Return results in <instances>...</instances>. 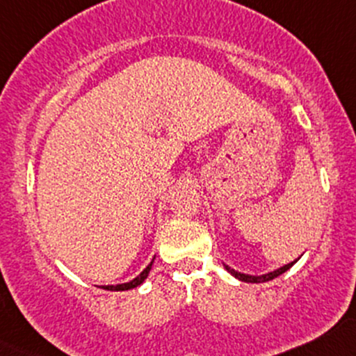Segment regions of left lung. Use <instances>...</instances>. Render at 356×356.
Masks as SVG:
<instances>
[{"label": "left lung", "instance_id": "obj_1", "mask_svg": "<svg viewBox=\"0 0 356 356\" xmlns=\"http://www.w3.org/2000/svg\"><path fill=\"white\" fill-rule=\"evenodd\" d=\"M296 261H298V260L291 261V264L284 265V267L277 268V270H273V272L264 273V275H248V273H241V272H236V270H233V268H232V267H228V265H225V268H226V270H228L229 273H232L233 277H236L238 280H241V282H250V284H261V282H268V280H272V279H275V277L282 275V273H284V272H287L289 268H291L292 265L296 264Z\"/></svg>", "mask_w": 356, "mask_h": 356}]
</instances>
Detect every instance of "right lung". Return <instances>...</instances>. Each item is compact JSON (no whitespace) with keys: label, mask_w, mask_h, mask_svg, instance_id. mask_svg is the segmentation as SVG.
I'll list each match as a JSON object with an SVG mask.
<instances>
[{"label":"right lung","mask_w":356,"mask_h":356,"mask_svg":"<svg viewBox=\"0 0 356 356\" xmlns=\"http://www.w3.org/2000/svg\"><path fill=\"white\" fill-rule=\"evenodd\" d=\"M152 264H154V261H150V264L147 265L145 270H143L142 273H140V275H136L134 280H130V282L116 284V286H101V287L106 289V291H128V289H135V287H138L140 284H143V280H145L147 277H148V272H150Z\"/></svg>","instance_id":"add662e5"}]
</instances>
